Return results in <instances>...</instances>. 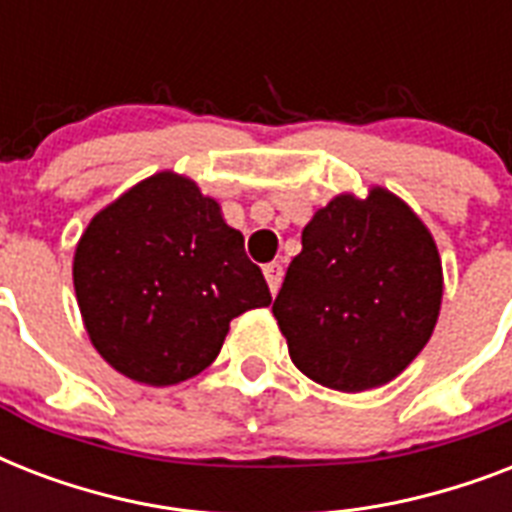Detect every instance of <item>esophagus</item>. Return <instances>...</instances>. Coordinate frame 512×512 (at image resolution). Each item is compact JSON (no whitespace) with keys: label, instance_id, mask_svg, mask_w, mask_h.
Here are the masks:
<instances>
[{"label":"esophagus","instance_id":"obj_1","mask_svg":"<svg viewBox=\"0 0 512 512\" xmlns=\"http://www.w3.org/2000/svg\"><path fill=\"white\" fill-rule=\"evenodd\" d=\"M281 279H284V265H281V263H268V265H265V281H268V287H271L273 295L279 292Z\"/></svg>","mask_w":512,"mask_h":512}]
</instances>
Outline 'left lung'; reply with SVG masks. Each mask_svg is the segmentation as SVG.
<instances>
[{"instance_id": "1", "label": "left lung", "mask_w": 512, "mask_h": 512, "mask_svg": "<svg viewBox=\"0 0 512 512\" xmlns=\"http://www.w3.org/2000/svg\"><path fill=\"white\" fill-rule=\"evenodd\" d=\"M441 260L420 217L393 193L337 196L303 231L273 316L311 380L358 393L401 374L433 335Z\"/></svg>"}]
</instances>
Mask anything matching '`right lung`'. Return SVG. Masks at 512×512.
<instances>
[{"instance_id":"add662e5","label":"right lung","mask_w":512,"mask_h":512,"mask_svg":"<svg viewBox=\"0 0 512 512\" xmlns=\"http://www.w3.org/2000/svg\"><path fill=\"white\" fill-rule=\"evenodd\" d=\"M74 287L100 356L159 388L207 369L231 319L273 300L217 201L172 172L92 217L76 247Z\"/></svg>"}]
</instances>
